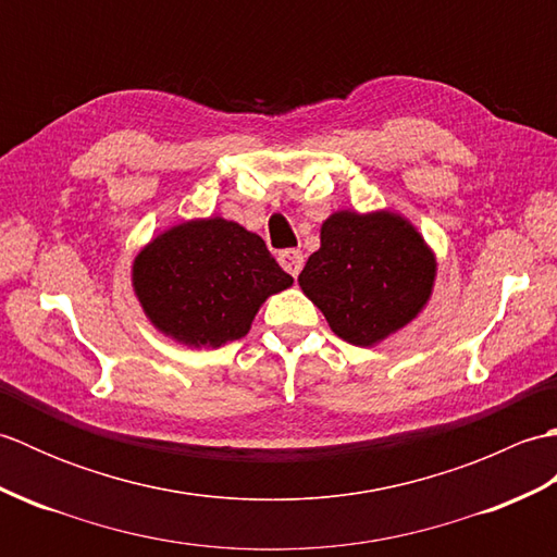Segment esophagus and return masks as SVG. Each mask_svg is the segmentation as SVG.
<instances>
[{
    "label": "esophagus",
    "instance_id": "esophagus-1",
    "mask_svg": "<svg viewBox=\"0 0 557 557\" xmlns=\"http://www.w3.org/2000/svg\"><path fill=\"white\" fill-rule=\"evenodd\" d=\"M280 265L285 268L292 277H299V272L304 268V253L299 251V248H287V251H282L277 256Z\"/></svg>",
    "mask_w": 557,
    "mask_h": 557
}]
</instances>
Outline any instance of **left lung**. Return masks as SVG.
Instances as JSON below:
<instances>
[{
	"label": "left lung",
	"instance_id": "left-lung-1",
	"mask_svg": "<svg viewBox=\"0 0 557 557\" xmlns=\"http://www.w3.org/2000/svg\"><path fill=\"white\" fill-rule=\"evenodd\" d=\"M437 260L395 210H337L321 224L299 287L349 345L373 347L409 325L435 287Z\"/></svg>",
	"mask_w": 557,
	"mask_h": 557
}]
</instances>
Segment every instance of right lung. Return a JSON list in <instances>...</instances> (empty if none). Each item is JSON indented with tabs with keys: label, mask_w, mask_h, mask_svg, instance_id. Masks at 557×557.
Listing matches in <instances>:
<instances>
[{
	"label": "right lung",
	"mask_w": 557,
	"mask_h": 557,
	"mask_svg": "<svg viewBox=\"0 0 557 557\" xmlns=\"http://www.w3.org/2000/svg\"><path fill=\"white\" fill-rule=\"evenodd\" d=\"M292 282L258 234L218 215L162 230L132 263V287L150 325L191 349L242 339L265 299Z\"/></svg>",
	"instance_id": "right-lung-1"
}]
</instances>
